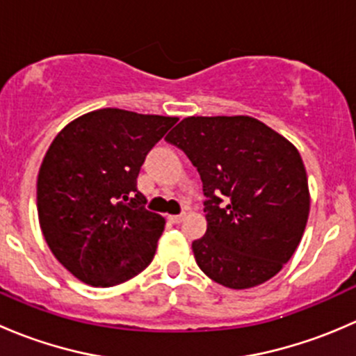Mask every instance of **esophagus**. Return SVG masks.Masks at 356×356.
I'll use <instances>...</instances> for the list:
<instances>
[{
  "instance_id": "34e87169",
  "label": "esophagus",
  "mask_w": 356,
  "mask_h": 356,
  "mask_svg": "<svg viewBox=\"0 0 356 356\" xmlns=\"http://www.w3.org/2000/svg\"><path fill=\"white\" fill-rule=\"evenodd\" d=\"M168 220H170L172 224H181V222L184 220V215H168Z\"/></svg>"
}]
</instances>
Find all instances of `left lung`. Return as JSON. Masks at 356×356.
Instances as JSON below:
<instances>
[{"label":"left lung","instance_id":"left-lung-1","mask_svg":"<svg viewBox=\"0 0 356 356\" xmlns=\"http://www.w3.org/2000/svg\"><path fill=\"white\" fill-rule=\"evenodd\" d=\"M200 172L207 232L193 241L211 281L248 289L293 257L310 213L307 170L284 136L248 115L188 117L167 136Z\"/></svg>","mask_w":356,"mask_h":356}]
</instances>
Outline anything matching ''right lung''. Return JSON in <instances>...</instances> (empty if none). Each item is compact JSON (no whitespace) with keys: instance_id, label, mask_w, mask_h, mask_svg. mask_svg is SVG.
Masks as SVG:
<instances>
[{"instance_id":"1","label":"right lung","mask_w":356,"mask_h":356,"mask_svg":"<svg viewBox=\"0 0 356 356\" xmlns=\"http://www.w3.org/2000/svg\"><path fill=\"white\" fill-rule=\"evenodd\" d=\"M177 120L102 108L72 120L49 145L38 174L39 225L79 281L111 288L152 264L165 218L145 208L138 175Z\"/></svg>"}]
</instances>
